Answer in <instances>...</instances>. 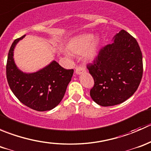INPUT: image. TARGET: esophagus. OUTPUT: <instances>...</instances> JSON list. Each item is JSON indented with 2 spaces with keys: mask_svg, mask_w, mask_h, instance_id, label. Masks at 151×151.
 <instances>
[{
  "mask_svg": "<svg viewBox=\"0 0 151 151\" xmlns=\"http://www.w3.org/2000/svg\"><path fill=\"white\" fill-rule=\"evenodd\" d=\"M85 68H84V67H82L80 66H78L76 67V71H75L76 74H82L83 72H85Z\"/></svg>",
  "mask_w": 151,
  "mask_h": 151,
  "instance_id": "esophagus-1",
  "label": "esophagus"
}]
</instances>
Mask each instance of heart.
Segmentation results:
<instances>
[{
    "label": "heart",
    "mask_w": 151,
    "mask_h": 151,
    "mask_svg": "<svg viewBox=\"0 0 151 151\" xmlns=\"http://www.w3.org/2000/svg\"><path fill=\"white\" fill-rule=\"evenodd\" d=\"M98 41L92 39L91 35H81L72 40L68 45V50L72 54L80 55L84 52L88 58H93L96 53Z\"/></svg>",
    "instance_id": "heart-1"
}]
</instances>
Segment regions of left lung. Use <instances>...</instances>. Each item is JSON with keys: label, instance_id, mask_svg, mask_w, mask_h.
Here are the masks:
<instances>
[{"label": "left lung", "instance_id": "8db88e82", "mask_svg": "<svg viewBox=\"0 0 151 151\" xmlns=\"http://www.w3.org/2000/svg\"><path fill=\"white\" fill-rule=\"evenodd\" d=\"M114 43L101 47L87 64L94 80L92 99L102 106L123 102L137 90L142 77V55L136 39L121 30Z\"/></svg>", "mask_w": 151, "mask_h": 151}]
</instances>
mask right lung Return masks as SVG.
I'll list each match as a JSON object with an SVG mask.
<instances>
[{
	"label": "right lung",
	"instance_id": "1",
	"mask_svg": "<svg viewBox=\"0 0 151 151\" xmlns=\"http://www.w3.org/2000/svg\"><path fill=\"white\" fill-rule=\"evenodd\" d=\"M25 36L14 41L6 63L8 84L15 96L25 106L43 112L55 107L64 96L74 69H66L53 61L33 74H24L17 68L13 59L16 44Z\"/></svg>",
	"mask_w": 151,
	"mask_h": 151
}]
</instances>
